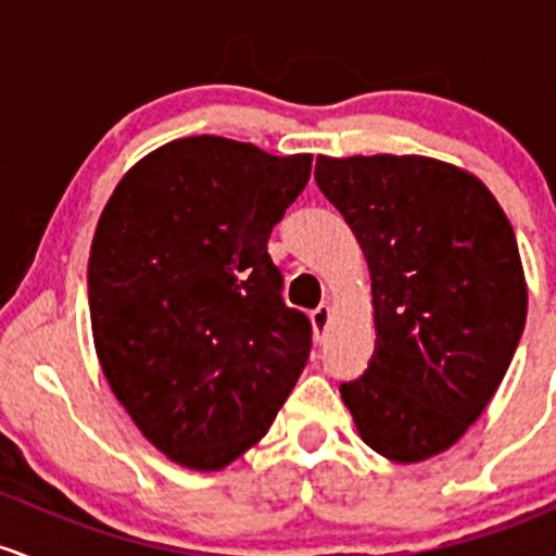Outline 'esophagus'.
Instances as JSON below:
<instances>
[{"mask_svg": "<svg viewBox=\"0 0 556 556\" xmlns=\"http://www.w3.org/2000/svg\"><path fill=\"white\" fill-rule=\"evenodd\" d=\"M312 326H315L317 333H326L328 326H330V307L328 304H320L317 309H312Z\"/></svg>", "mask_w": 556, "mask_h": 556, "instance_id": "esophagus-1", "label": "esophagus"}]
</instances>
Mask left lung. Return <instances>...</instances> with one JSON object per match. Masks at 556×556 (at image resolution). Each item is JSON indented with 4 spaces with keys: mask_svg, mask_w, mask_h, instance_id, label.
I'll list each match as a JSON object with an SVG mask.
<instances>
[{
    "mask_svg": "<svg viewBox=\"0 0 556 556\" xmlns=\"http://www.w3.org/2000/svg\"><path fill=\"white\" fill-rule=\"evenodd\" d=\"M315 180L372 278L376 349L341 396L367 446L420 463L463 439L520 344L515 230L476 176L439 160L317 157Z\"/></svg>",
    "mask_w": 556,
    "mask_h": 556,
    "instance_id": "8db88e82",
    "label": "left lung"
}]
</instances>
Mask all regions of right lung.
<instances>
[{
    "label": "right lung",
    "instance_id": "right-lung-1",
    "mask_svg": "<svg viewBox=\"0 0 556 556\" xmlns=\"http://www.w3.org/2000/svg\"><path fill=\"white\" fill-rule=\"evenodd\" d=\"M309 170V154L191 136L143 157L99 217L97 357L117 402L173 463H233L307 365L312 323L280 296L267 239Z\"/></svg>",
    "mask_w": 556,
    "mask_h": 556
}]
</instances>
